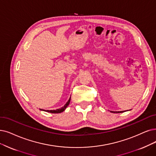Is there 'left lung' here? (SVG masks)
<instances>
[{
  "label": "left lung",
  "instance_id": "left-lung-1",
  "mask_svg": "<svg viewBox=\"0 0 156 156\" xmlns=\"http://www.w3.org/2000/svg\"><path fill=\"white\" fill-rule=\"evenodd\" d=\"M110 112H111V113H123V112H124L123 111H110Z\"/></svg>",
  "mask_w": 156,
  "mask_h": 156
}]
</instances>
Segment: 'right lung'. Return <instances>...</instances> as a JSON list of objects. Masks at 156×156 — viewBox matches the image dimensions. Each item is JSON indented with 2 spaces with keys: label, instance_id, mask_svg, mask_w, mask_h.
<instances>
[{
  "label": "right lung",
  "instance_id": "add662e5",
  "mask_svg": "<svg viewBox=\"0 0 156 156\" xmlns=\"http://www.w3.org/2000/svg\"><path fill=\"white\" fill-rule=\"evenodd\" d=\"M70 98H71V97H70L69 100H68V101L66 103V104L64 105L63 107H62V108H61L59 109H55V110H47V111L44 110V111H46V112H49V113H62V112L64 111L65 110V109L67 108L68 105H69L70 102Z\"/></svg>",
  "mask_w": 156,
  "mask_h": 156
}]
</instances>
